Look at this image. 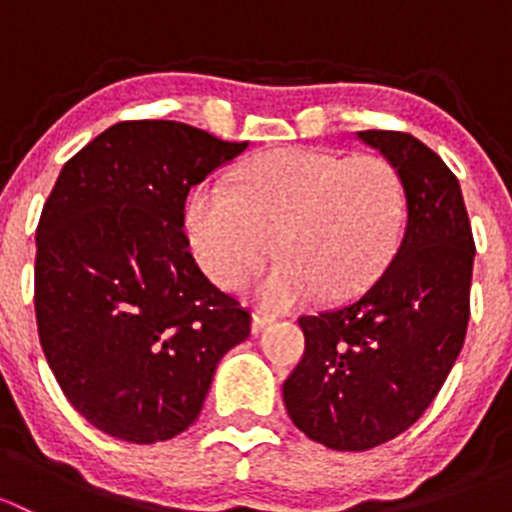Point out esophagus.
I'll list each match as a JSON object with an SVG mask.
<instances>
[{
    "mask_svg": "<svg viewBox=\"0 0 512 512\" xmlns=\"http://www.w3.org/2000/svg\"><path fill=\"white\" fill-rule=\"evenodd\" d=\"M272 322H275V317H272V314H262V312H255V314H252V332H255V334H260L262 329H267V327H270Z\"/></svg>",
    "mask_w": 512,
    "mask_h": 512,
    "instance_id": "34e87169",
    "label": "esophagus"
}]
</instances>
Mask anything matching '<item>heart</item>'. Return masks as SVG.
<instances>
[{"label": "heart", "instance_id": "b5f03b06", "mask_svg": "<svg viewBox=\"0 0 512 512\" xmlns=\"http://www.w3.org/2000/svg\"><path fill=\"white\" fill-rule=\"evenodd\" d=\"M404 215V190L389 160L282 148L252 160L237 190L220 180L195 188L185 235L200 267L227 289L265 265L277 237L282 257L255 297L289 309L322 289L344 297L364 287L399 245Z\"/></svg>", "mask_w": 512, "mask_h": 512}]
</instances>
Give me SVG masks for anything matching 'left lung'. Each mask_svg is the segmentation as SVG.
<instances>
[{
  "label": "left lung",
  "mask_w": 512,
  "mask_h": 512,
  "mask_svg": "<svg viewBox=\"0 0 512 512\" xmlns=\"http://www.w3.org/2000/svg\"><path fill=\"white\" fill-rule=\"evenodd\" d=\"M399 173L406 227L369 289L299 317L304 356L282 386L287 414L332 451H369L414 426L461 354L476 242L458 178L411 133L359 131Z\"/></svg>",
  "instance_id": "left-lung-1"
}]
</instances>
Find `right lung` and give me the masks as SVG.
I'll return each instance as SVG.
<instances>
[{"mask_svg": "<svg viewBox=\"0 0 512 512\" xmlns=\"http://www.w3.org/2000/svg\"><path fill=\"white\" fill-rule=\"evenodd\" d=\"M247 141L178 121H121L61 168L36 227L46 361L91 426L128 443L183 433L250 312L205 277L185 198Z\"/></svg>", "mask_w": 512, "mask_h": 512, "instance_id": "add662e5", "label": "right lung"}]
</instances>
